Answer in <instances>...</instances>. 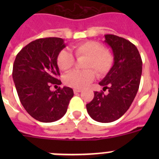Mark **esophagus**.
I'll return each mask as SVG.
<instances>
[{"mask_svg": "<svg viewBox=\"0 0 159 159\" xmlns=\"http://www.w3.org/2000/svg\"><path fill=\"white\" fill-rule=\"evenodd\" d=\"M73 92H74V93H79V92H82V89H80V88H74Z\"/></svg>", "mask_w": 159, "mask_h": 159, "instance_id": "esophagus-1", "label": "esophagus"}]
</instances>
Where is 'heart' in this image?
<instances>
[{
	"mask_svg": "<svg viewBox=\"0 0 159 159\" xmlns=\"http://www.w3.org/2000/svg\"><path fill=\"white\" fill-rule=\"evenodd\" d=\"M72 51L77 58L86 57L84 64L85 71H73L64 77L67 86L75 88H84L94 80L96 71L99 76L106 75L110 71L114 63L113 55L104 49L99 42L89 40L74 46ZM57 66L64 71H69L74 66L75 59L71 52L62 50L57 57Z\"/></svg>",
	"mask_w": 159,
	"mask_h": 159,
	"instance_id": "heart-1",
	"label": "heart"
}]
</instances>
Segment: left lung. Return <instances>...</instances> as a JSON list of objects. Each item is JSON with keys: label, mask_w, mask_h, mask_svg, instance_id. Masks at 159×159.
I'll return each instance as SVG.
<instances>
[{"label": "left lung", "mask_w": 159, "mask_h": 159, "mask_svg": "<svg viewBox=\"0 0 159 159\" xmlns=\"http://www.w3.org/2000/svg\"><path fill=\"white\" fill-rule=\"evenodd\" d=\"M104 42L112 49L114 64L99 83L108 93L94 92L86 105L89 116L99 123H111L126 113L139 90L143 62L134 44L123 37L105 35Z\"/></svg>", "instance_id": "1"}]
</instances>
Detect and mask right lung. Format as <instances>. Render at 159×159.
I'll use <instances>...</instances> for the list:
<instances>
[{"label":"right lung","instance_id":"add662e5","mask_svg":"<svg viewBox=\"0 0 159 159\" xmlns=\"http://www.w3.org/2000/svg\"><path fill=\"white\" fill-rule=\"evenodd\" d=\"M66 44L58 37L32 41L16 55L12 68L16 92L26 111L38 121L52 123L61 119L74 95L71 88L50 90L62 84L57 57Z\"/></svg>","mask_w":159,"mask_h":159}]
</instances>
